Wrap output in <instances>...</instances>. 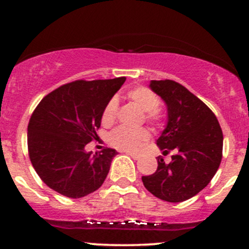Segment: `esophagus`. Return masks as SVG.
Masks as SVG:
<instances>
[{
    "mask_svg": "<svg viewBox=\"0 0 249 249\" xmlns=\"http://www.w3.org/2000/svg\"><path fill=\"white\" fill-rule=\"evenodd\" d=\"M126 154H128V156H130L132 159H134V160H138V159H141V156H139V154H137V153L126 152Z\"/></svg>",
    "mask_w": 249,
    "mask_h": 249,
    "instance_id": "esophagus-1",
    "label": "esophagus"
}]
</instances>
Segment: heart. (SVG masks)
<instances>
[{"mask_svg": "<svg viewBox=\"0 0 249 249\" xmlns=\"http://www.w3.org/2000/svg\"><path fill=\"white\" fill-rule=\"evenodd\" d=\"M127 98L134 103L142 111L146 112V118L151 122H157L159 119V113L157 107L159 105V98L150 89L139 87L134 88L127 92ZM117 102L111 99L103 111L102 122L103 124H111L116 118ZM148 138V132L144 128L131 130L126 127H118L108 137L111 145L119 150L133 151L137 150L142 142Z\"/></svg>", "mask_w": 249, "mask_h": 249, "instance_id": "1", "label": "heart"}]
</instances>
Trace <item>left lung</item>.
Listing matches in <instances>:
<instances>
[{
  "label": "left lung",
  "mask_w": 249,
  "mask_h": 249,
  "mask_svg": "<svg viewBox=\"0 0 249 249\" xmlns=\"http://www.w3.org/2000/svg\"><path fill=\"white\" fill-rule=\"evenodd\" d=\"M148 88L164 101L165 128L157 139L162 154L173 151L172 160L158 159L157 171L142 177V184L157 198L181 202L207 186L222 158V131L210 107L179 83L151 81Z\"/></svg>",
  "instance_id": "8db88e82"
}]
</instances>
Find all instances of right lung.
<instances>
[{"label":"right lung","mask_w":249,"mask_h":249,"mask_svg":"<svg viewBox=\"0 0 249 249\" xmlns=\"http://www.w3.org/2000/svg\"><path fill=\"white\" fill-rule=\"evenodd\" d=\"M125 77L76 81L56 89L37 105L28 125V150L36 173L48 187L68 198L98 190L117 151L88 152L103 111Z\"/></svg>","instance_id":"obj_1"}]
</instances>
